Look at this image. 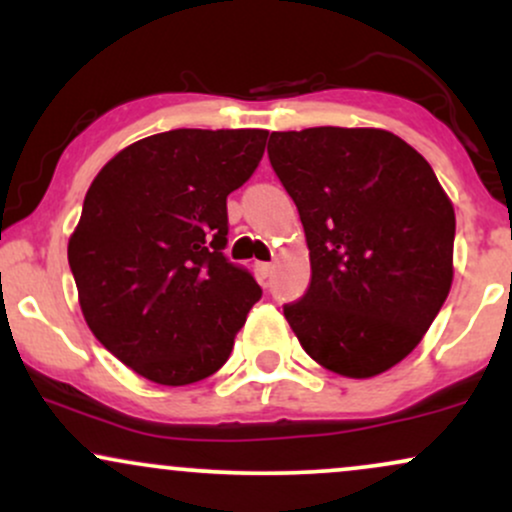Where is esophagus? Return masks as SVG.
<instances>
[{
    "mask_svg": "<svg viewBox=\"0 0 512 512\" xmlns=\"http://www.w3.org/2000/svg\"><path fill=\"white\" fill-rule=\"evenodd\" d=\"M269 274H272V264H269V262H257V276H260L262 281H267Z\"/></svg>",
    "mask_w": 512,
    "mask_h": 512,
    "instance_id": "34e87169",
    "label": "esophagus"
}]
</instances>
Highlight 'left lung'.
<instances>
[{"instance_id":"left-lung-1","label":"left lung","mask_w":512,"mask_h":512,"mask_svg":"<svg viewBox=\"0 0 512 512\" xmlns=\"http://www.w3.org/2000/svg\"><path fill=\"white\" fill-rule=\"evenodd\" d=\"M310 284L284 315L320 366L370 378L421 342L452 284L455 211L419 151L385 129L272 132Z\"/></svg>"}]
</instances>
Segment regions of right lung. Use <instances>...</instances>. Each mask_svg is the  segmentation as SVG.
<instances>
[{
	"mask_svg": "<svg viewBox=\"0 0 512 512\" xmlns=\"http://www.w3.org/2000/svg\"><path fill=\"white\" fill-rule=\"evenodd\" d=\"M264 144V129H170L127 146L88 187L67 250L81 310L98 342L151 383L216 373L262 298L223 250L226 197Z\"/></svg>",
	"mask_w": 512,
	"mask_h": 512,
	"instance_id": "right-lung-1",
	"label": "right lung"
}]
</instances>
